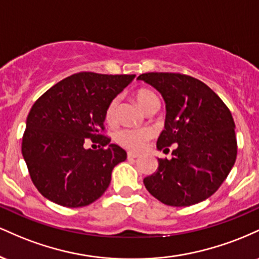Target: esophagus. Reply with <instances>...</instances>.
<instances>
[{
    "label": "esophagus",
    "mask_w": 259,
    "mask_h": 259,
    "mask_svg": "<svg viewBox=\"0 0 259 259\" xmlns=\"http://www.w3.org/2000/svg\"><path fill=\"white\" fill-rule=\"evenodd\" d=\"M139 154L138 153H134V152H127V158L129 159H134V158H138Z\"/></svg>",
    "instance_id": "obj_1"
}]
</instances>
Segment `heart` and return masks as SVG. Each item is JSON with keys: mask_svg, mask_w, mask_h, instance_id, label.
I'll return each mask as SVG.
<instances>
[{"mask_svg": "<svg viewBox=\"0 0 259 259\" xmlns=\"http://www.w3.org/2000/svg\"><path fill=\"white\" fill-rule=\"evenodd\" d=\"M135 99L141 108L145 111L151 103L156 102L157 97L153 92L148 90H140L135 94ZM118 103L119 101L118 99H114L111 101L108 107L106 109V121L108 124H113L117 119V112H118ZM153 132L151 129H123L117 133L115 139H117L118 144L121 146L129 148L133 151H140L145 147L146 142L150 139H152Z\"/></svg>", "mask_w": 259, "mask_h": 259, "instance_id": "obj_1", "label": "heart"}]
</instances>
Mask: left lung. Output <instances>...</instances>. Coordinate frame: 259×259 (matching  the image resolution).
<instances>
[{
  "instance_id": "8db88e82",
  "label": "left lung",
  "mask_w": 259,
  "mask_h": 259,
  "mask_svg": "<svg viewBox=\"0 0 259 259\" xmlns=\"http://www.w3.org/2000/svg\"><path fill=\"white\" fill-rule=\"evenodd\" d=\"M139 80L162 95L167 108L158 150L174 145L171 159H158L156 173L144 179L162 203L186 207L210 197L236 160L235 123L221 97L204 82L179 73H146Z\"/></svg>"
}]
</instances>
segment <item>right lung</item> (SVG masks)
Here are the masks:
<instances>
[{"instance_id":"add662e5","label":"right lung","mask_w":259,"mask_h":259,"mask_svg":"<svg viewBox=\"0 0 259 259\" xmlns=\"http://www.w3.org/2000/svg\"><path fill=\"white\" fill-rule=\"evenodd\" d=\"M135 75L81 72L53 85L31 107L22 153L29 174L47 200L76 208L105 194L112 170L126 152L102 135L106 109ZM99 150L85 149L86 142Z\"/></svg>"}]
</instances>
